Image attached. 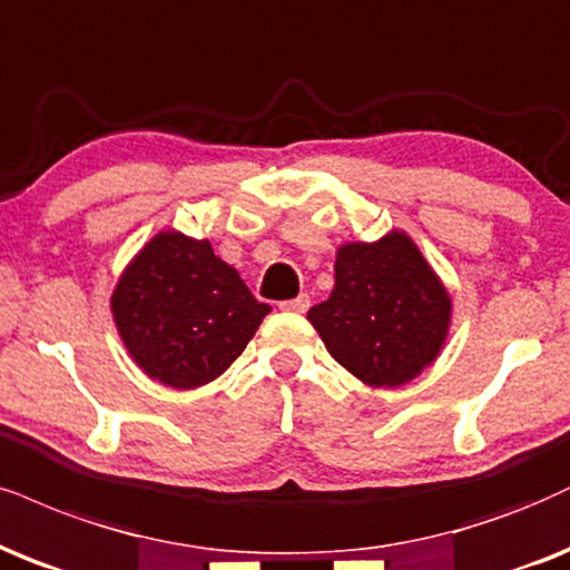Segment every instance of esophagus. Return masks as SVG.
Wrapping results in <instances>:
<instances>
[{
  "mask_svg": "<svg viewBox=\"0 0 570 570\" xmlns=\"http://www.w3.org/2000/svg\"><path fill=\"white\" fill-rule=\"evenodd\" d=\"M308 304H312V301H308L306 293H301V296H296V298L283 301V304H279V308H283V312H296V314H304L306 308H308Z\"/></svg>",
  "mask_w": 570,
  "mask_h": 570,
  "instance_id": "34e87169",
  "label": "esophagus"
}]
</instances>
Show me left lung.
Returning <instances> with one entry per match:
<instances>
[{
  "mask_svg": "<svg viewBox=\"0 0 570 570\" xmlns=\"http://www.w3.org/2000/svg\"><path fill=\"white\" fill-rule=\"evenodd\" d=\"M306 317L341 367L372 389H396L444 348L452 298L412 237L393 229L341 245L333 293Z\"/></svg>",
  "mask_w": 570,
  "mask_h": 570,
  "instance_id": "1",
  "label": "left lung"
}]
</instances>
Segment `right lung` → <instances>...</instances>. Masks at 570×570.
<instances>
[{
    "instance_id": "obj_1",
    "label": "right lung",
    "mask_w": 570,
    "mask_h": 570,
    "mask_svg": "<svg viewBox=\"0 0 570 570\" xmlns=\"http://www.w3.org/2000/svg\"><path fill=\"white\" fill-rule=\"evenodd\" d=\"M126 351L153 381L189 391L222 375L272 312L208 240L158 232L110 296Z\"/></svg>"
}]
</instances>
